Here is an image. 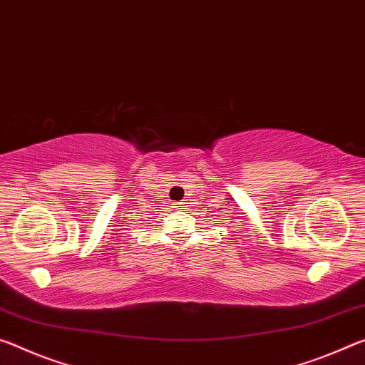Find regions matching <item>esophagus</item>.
Returning a JSON list of instances; mask_svg holds the SVG:
<instances>
[{"label":"esophagus","instance_id":"34e87169","mask_svg":"<svg viewBox=\"0 0 365 365\" xmlns=\"http://www.w3.org/2000/svg\"><path fill=\"white\" fill-rule=\"evenodd\" d=\"M175 208H176V210H181V208H182V202H176Z\"/></svg>","mask_w":365,"mask_h":365}]
</instances>
